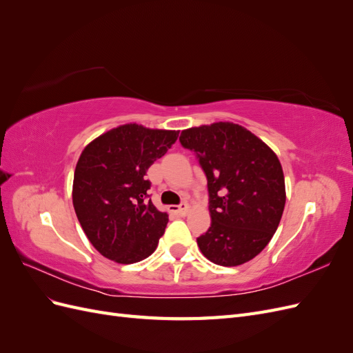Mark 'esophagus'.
<instances>
[{"mask_svg": "<svg viewBox=\"0 0 353 353\" xmlns=\"http://www.w3.org/2000/svg\"><path fill=\"white\" fill-rule=\"evenodd\" d=\"M169 210L176 216H185L190 210V206L187 205V203H183V205H178V206H170Z\"/></svg>", "mask_w": 353, "mask_h": 353, "instance_id": "esophagus-1", "label": "esophagus"}]
</instances>
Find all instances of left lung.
<instances>
[{
  "label": "left lung",
  "mask_w": 353,
  "mask_h": 353,
  "mask_svg": "<svg viewBox=\"0 0 353 353\" xmlns=\"http://www.w3.org/2000/svg\"><path fill=\"white\" fill-rule=\"evenodd\" d=\"M208 178L209 230L197 239L201 253L221 266L252 261L268 244L285 205L279 157L261 138L232 122L181 132Z\"/></svg>",
  "instance_id": "8db88e82"
}]
</instances>
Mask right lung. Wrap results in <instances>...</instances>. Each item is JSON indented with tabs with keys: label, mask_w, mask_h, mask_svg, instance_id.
Here are the masks:
<instances>
[{
	"label": "right lung",
	"mask_w": 353,
	"mask_h": 353,
	"mask_svg": "<svg viewBox=\"0 0 353 353\" xmlns=\"http://www.w3.org/2000/svg\"><path fill=\"white\" fill-rule=\"evenodd\" d=\"M179 131L126 123L83 148L73 176V208L90 243L104 258L135 263L163 236L168 213L147 200V170L176 141Z\"/></svg>",
	"instance_id": "right-lung-1"
}]
</instances>
